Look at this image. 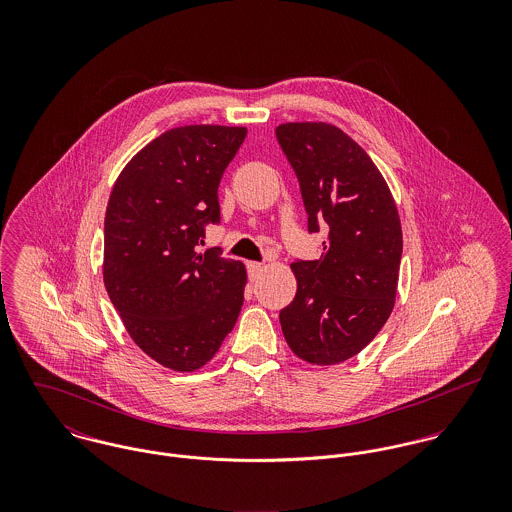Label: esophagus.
Listing matches in <instances>:
<instances>
[{
    "mask_svg": "<svg viewBox=\"0 0 512 512\" xmlns=\"http://www.w3.org/2000/svg\"><path fill=\"white\" fill-rule=\"evenodd\" d=\"M262 270H264V264H260V262H248V278H250L252 282L260 278Z\"/></svg>",
    "mask_w": 512,
    "mask_h": 512,
    "instance_id": "esophagus-1",
    "label": "esophagus"
}]
</instances>
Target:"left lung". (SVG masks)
Returning a JSON list of instances; mask_svg holds the SVG:
<instances>
[{
    "mask_svg": "<svg viewBox=\"0 0 512 512\" xmlns=\"http://www.w3.org/2000/svg\"><path fill=\"white\" fill-rule=\"evenodd\" d=\"M276 138L299 181L309 232L329 228L319 260H297V292L280 311L293 353L311 365L359 355L394 309L402 226L363 147L327 122H288Z\"/></svg>",
    "mask_w": 512,
    "mask_h": 512,
    "instance_id": "left-lung-1",
    "label": "left lung"
}]
</instances>
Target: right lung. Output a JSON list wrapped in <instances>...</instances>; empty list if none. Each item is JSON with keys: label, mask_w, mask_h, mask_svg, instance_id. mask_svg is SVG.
<instances>
[{"label": "right lung", "mask_w": 512, "mask_h": 512, "mask_svg": "<svg viewBox=\"0 0 512 512\" xmlns=\"http://www.w3.org/2000/svg\"><path fill=\"white\" fill-rule=\"evenodd\" d=\"M242 126L167 130L118 175L104 219V286L134 343L177 372L207 365L232 331L246 268L197 252L219 222V183L246 138Z\"/></svg>", "instance_id": "right-lung-1"}]
</instances>
